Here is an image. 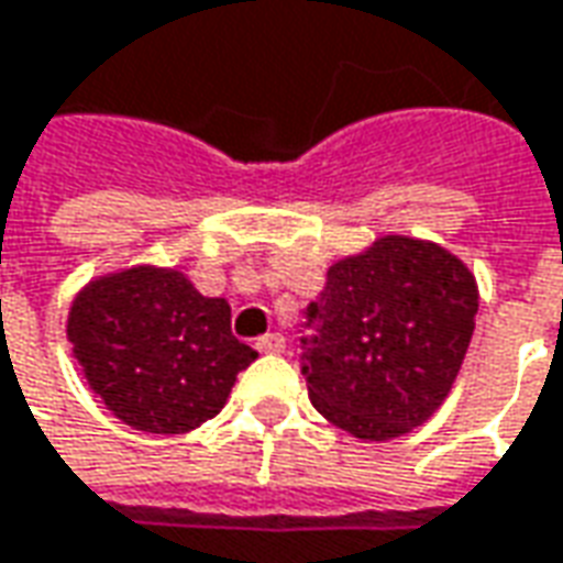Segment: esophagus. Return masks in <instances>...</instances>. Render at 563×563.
<instances>
[{
  "label": "esophagus",
  "mask_w": 563,
  "mask_h": 563,
  "mask_svg": "<svg viewBox=\"0 0 563 563\" xmlns=\"http://www.w3.org/2000/svg\"><path fill=\"white\" fill-rule=\"evenodd\" d=\"M255 347H258L262 354H280L283 347H286V339H283L280 332H267V335H262V339L255 342Z\"/></svg>",
  "instance_id": "1"
}]
</instances>
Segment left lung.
<instances>
[{
	"label": "left lung",
	"mask_w": 563,
	"mask_h": 563,
	"mask_svg": "<svg viewBox=\"0 0 563 563\" xmlns=\"http://www.w3.org/2000/svg\"><path fill=\"white\" fill-rule=\"evenodd\" d=\"M477 280L441 243L385 233L339 258L308 308L301 373L323 419L361 441L426 426L472 342Z\"/></svg>",
	"instance_id": "8db88e82"
}]
</instances>
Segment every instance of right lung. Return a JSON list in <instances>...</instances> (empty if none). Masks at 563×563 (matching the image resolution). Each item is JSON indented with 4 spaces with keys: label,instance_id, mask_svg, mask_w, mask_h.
<instances>
[{
    "label": "right lung",
    "instance_id": "obj_1",
    "mask_svg": "<svg viewBox=\"0 0 563 563\" xmlns=\"http://www.w3.org/2000/svg\"><path fill=\"white\" fill-rule=\"evenodd\" d=\"M67 339L107 410L151 434L209 422L258 357L233 339L228 298L202 296L178 267L159 265L91 277L70 301Z\"/></svg>",
    "mask_w": 563,
    "mask_h": 563
}]
</instances>
